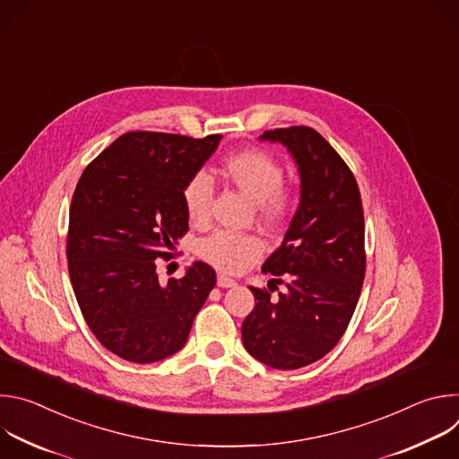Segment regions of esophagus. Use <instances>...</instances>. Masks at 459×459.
I'll return each instance as SVG.
<instances>
[{
	"label": "esophagus",
	"mask_w": 459,
	"mask_h": 459,
	"mask_svg": "<svg viewBox=\"0 0 459 459\" xmlns=\"http://www.w3.org/2000/svg\"><path fill=\"white\" fill-rule=\"evenodd\" d=\"M218 287L221 289H230V287H236V281L229 276H223V274H218Z\"/></svg>",
	"instance_id": "34e87169"
}]
</instances>
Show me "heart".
Masks as SVG:
<instances>
[{
    "instance_id": "1",
    "label": "heart",
    "mask_w": 459,
    "mask_h": 459,
    "mask_svg": "<svg viewBox=\"0 0 459 459\" xmlns=\"http://www.w3.org/2000/svg\"><path fill=\"white\" fill-rule=\"evenodd\" d=\"M218 176L254 205L255 220L267 227H281L294 212L296 192L283 185V165L269 152L243 149L227 156ZM183 205L192 225L211 221L212 185L205 174L192 176L183 188ZM264 252V241L255 234L218 230L198 247L202 259L223 273H239Z\"/></svg>"
}]
</instances>
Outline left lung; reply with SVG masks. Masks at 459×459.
<instances>
[{
    "mask_svg": "<svg viewBox=\"0 0 459 459\" xmlns=\"http://www.w3.org/2000/svg\"><path fill=\"white\" fill-rule=\"evenodd\" d=\"M261 142L281 143L299 172V205L283 243L264 264L273 300L250 287L255 305L241 325L247 352L278 370L307 367L329 354L356 310L365 278V223L354 174L310 126L265 130ZM277 289V288H276Z\"/></svg>",
    "mask_w": 459,
    "mask_h": 459,
    "instance_id": "8db88e82",
    "label": "left lung"
}]
</instances>
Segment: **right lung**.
<instances>
[{
    "instance_id": "right-lung-1",
    "label": "right lung",
    "mask_w": 459,
    "mask_h": 459,
    "mask_svg": "<svg viewBox=\"0 0 459 459\" xmlns=\"http://www.w3.org/2000/svg\"><path fill=\"white\" fill-rule=\"evenodd\" d=\"M221 138L126 133L76 185L67 238L73 289L92 334L126 361L154 363L181 351L216 285L204 261L161 285L156 259L188 230L183 188Z\"/></svg>"
}]
</instances>
